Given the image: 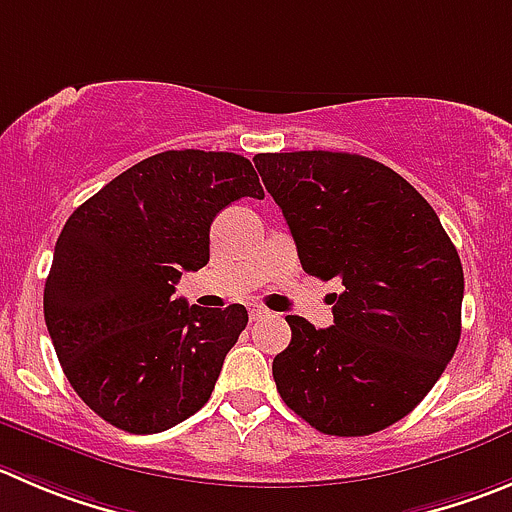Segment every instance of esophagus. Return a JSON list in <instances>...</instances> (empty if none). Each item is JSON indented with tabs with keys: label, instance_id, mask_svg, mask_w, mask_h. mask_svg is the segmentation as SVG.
Returning a JSON list of instances; mask_svg holds the SVG:
<instances>
[{
	"label": "esophagus",
	"instance_id": "34e87169",
	"mask_svg": "<svg viewBox=\"0 0 512 512\" xmlns=\"http://www.w3.org/2000/svg\"><path fill=\"white\" fill-rule=\"evenodd\" d=\"M248 314H251V321H259V319H264V316H269V309H264V306H251V311H248Z\"/></svg>",
	"mask_w": 512,
	"mask_h": 512
}]
</instances>
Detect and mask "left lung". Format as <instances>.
<instances>
[{"instance_id": "left-lung-1", "label": "left lung", "mask_w": 512, "mask_h": 512, "mask_svg": "<svg viewBox=\"0 0 512 512\" xmlns=\"http://www.w3.org/2000/svg\"><path fill=\"white\" fill-rule=\"evenodd\" d=\"M301 269L339 279L334 324L286 316L274 357L281 399L324 435L362 437L410 415L460 342V256L430 203L372 158L329 150L259 153Z\"/></svg>"}]
</instances>
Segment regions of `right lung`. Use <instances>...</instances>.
<instances>
[{
  "mask_svg": "<svg viewBox=\"0 0 512 512\" xmlns=\"http://www.w3.org/2000/svg\"><path fill=\"white\" fill-rule=\"evenodd\" d=\"M238 198H264L251 160L165 150L67 218L45 281L47 332L72 389L118 430L163 432L211 397L248 311L173 294L183 271L208 264L213 218Z\"/></svg>",
  "mask_w": 512,
  "mask_h": 512,
  "instance_id": "1",
  "label": "right lung"
}]
</instances>
